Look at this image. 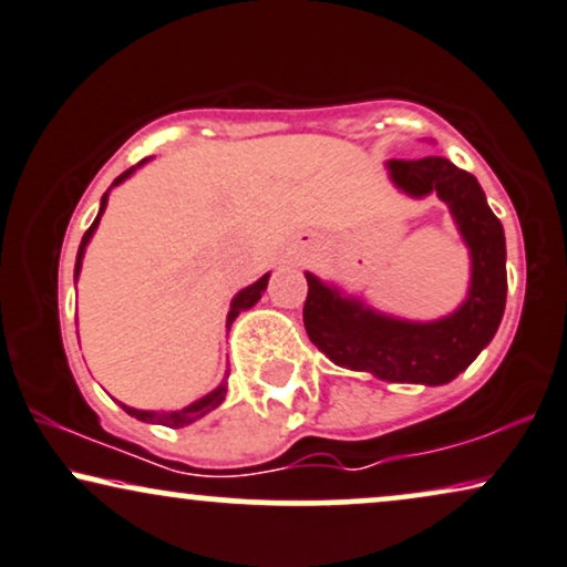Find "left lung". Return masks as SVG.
<instances>
[{"instance_id":"8db88e82","label":"left lung","mask_w":567,"mask_h":567,"mask_svg":"<svg viewBox=\"0 0 567 567\" xmlns=\"http://www.w3.org/2000/svg\"><path fill=\"white\" fill-rule=\"evenodd\" d=\"M392 185L408 198L447 204L461 240L468 248L471 282L463 303L447 317L413 321L377 311L361 296L306 271L303 324L311 342L334 367L367 371L382 382L440 386L476 361L489 346L505 313L507 271L505 230L486 204L471 172L444 156L384 164Z\"/></svg>"}]
</instances>
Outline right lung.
Instances as JSON below:
<instances>
[{"label": "right lung", "mask_w": 567, "mask_h": 567, "mask_svg": "<svg viewBox=\"0 0 567 567\" xmlns=\"http://www.w3.org/2000/svg\"><path fill=\"white\" fill-rule=\"evenodd\" d=\"M148 159H152V156H148ZM148 159H143V162L135 164V167H131L127 172H123V175H120L117 181L112 183V188H117L120 183H125L127 177H131L135 169H141L143 164H146ZM112 188H110V190H112ZM110 190H106L104 196H102V206H99L96 219H93V225L89 227V230H85L83 240H81V248H78V259H75V282H78V277H81V267H83L85 248H89V243H91V238H93V233H96L99 221H102V214H104V209H106V200H110ZM267 282H269V271H267V275H264L261 279H256L254 285H248V288H243V290L238 292V296L233 298L230 311H227V332H230L233 321L238 319L243 311H248V308H254L256 303H259L261 296H264V290H267ZM227 377H230V371H227L225 379H221V382H219V386H214V390L209 392V395L198 398L196 403L185 405V408H181V411H138V408H131V405H125V403H120V405H123V411H125L127 415H133V419H138V421H146V424H162V426H169V429H181V426H188V424H193V421L204 419L206 413H212L214 408H219V405H221V400H225V395H227Z\"/></svg>", "instance_id": "1"}]
</instances>
